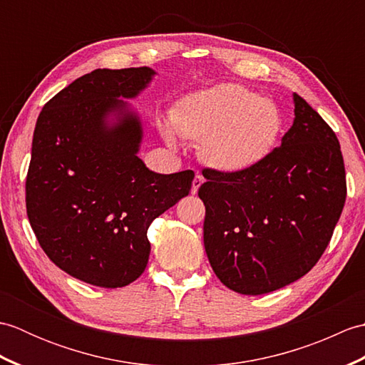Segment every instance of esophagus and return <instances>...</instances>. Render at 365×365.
I'll list each match as a JSON object with an SVG mask.
<instances>
[{
	"instance_id": "34e87169",
	"label": "esophagus",
	"mask_w": 365,
	"mask_h": 365,
	"mask_svg": "<svg viewBox=\"0 0 365 365\" xmlns=\"http://www.w3.org/2000/svg\"><path fill=\"white\" fill-rule=\"evenodd\" d=\"M204 183V177L200 175V174H197L196 177H195V180H192V187H191V192L192 195H197V191H199V187L200 185Z\"/></svg>"
}]
</instances>
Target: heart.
<instances>
[{
    "mask_svg": "<svg viewBox=\"0 0 365 365\" xmlns=\"http://www.w3.org/2000/svg\"><path fill=\"white\" fill-rule=\"evenodd\" d=\"M175 130L202 141L208 165L222 173H242L273 150L282 119L277 106L242 84L222 83L190 94L173 111ZM170 138V130L165 127Z\"/></svg>",
    "mask_w": 365,
    "mask_h": 365,
    "instance_id": "obj_1",
    "label": "heart"
}]
</instances>
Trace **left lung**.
<instances>
[{
    "label": "left lung",
    "instance_id": "left-lung-1",
    "mask_svg": "<svg viewBox=\"0 0 365 365\" xmlns=\"http://www.w3.org/2000/svg\"><path fill=\"white\" fill-rule=\"evenodd\" d=\"M281 145L242 173L208 169L204 246L220 281L263 294L309 273L331 242L346 197L339 139L298 94Z\"/></svg>",
    "mask_w": 365,
    "mask_h": 365
}]
</instances>
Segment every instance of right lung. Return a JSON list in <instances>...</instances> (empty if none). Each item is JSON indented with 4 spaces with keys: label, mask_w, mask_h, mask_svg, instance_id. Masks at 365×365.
Here are the masks:
<instances>
[{
    "label": "right lung",
    "mask_w": 365,
    "mask_h": 365,
    "mask_svg": "<svg viewBox=\"0 0 365 365\" xmlns=\"http://www.w3.org/2000/svg\"><path fill=\"white\" fill-rule=\"evenodd\" d=\"M153 75L149 67L97 68L59 91L37 118L28 220L54 265L91 285L118 289L144 273L147 229L188 196L195 178L192 170L152 173L138 157L141 122L119 97H136Z\"/></svg>",
    "instance_id": "1"
}]
</instances>
